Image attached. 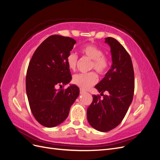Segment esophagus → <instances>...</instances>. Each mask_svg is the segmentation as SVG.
I'll return each mask as SVG.
<instances>
[{
    "label": "esophagus",
    "mask_w": 160,
    "mask_h": 160,
    "mask_svg": "<svg viewBox=\"0 0 160 160\" xmlns=\"http://www.w3.org/2000/svg\"><path fill=\"white\" fill-rule=\"evenodd\" d=\"M85 93V91L82 90V89H80V94H83V93Z\"/></svg>",
    "instance_id": "obj_1"
}]
</instances>
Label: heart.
<instances>
[{
  "instance_id": "b5f03b06",
  "label": "heart",
  "mask_w": 160,
  "mask_h": 160,
  "mask_svg": "<svg viewBox=\"0 0 160 160\" xmlns=\"http://www.w3.org/2000/svg\"><path fill=\"white\" fill-rule=\"evenodd\" d=\"M83 55L92 60L91 69H94L100 75H103L108 71L109 66V60L107 56L103 55V51L100 47L95 45L89 44L85 45L81 49ZM67 64L69 68L75 71L78 62V57L74 52H71L67 55ZM98 77L95 72L88 73H81L75 75L72 81L82 89H88L91 86L97 83Z\"/></svg>"
}]
</instances>
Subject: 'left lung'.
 Wrapping results in <instances>:
<instances>
[{
  "mask_svg": "<svg viewBox=\"0 0 160 160\" xmlns=\"http://www.w3.org/2000/svg\"><path fill=\"white\" fill-rule=\"evenodd\" d=\"M105 42L111 48L112 65L104 78L95 86L103 99L93 95L87 111L91 126L102 132L114 129L122 122L134 93V71L129 53L112 37L105 38ZM104 91L109 94L103 95Z\"/></svg>",
  "mask_w": 160,
  "mask_h": 160,
  "instance_id": "1",
  "label": "left lung"
}]
</instances>
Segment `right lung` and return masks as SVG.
<instances>
[{
  "label": "right lung",
  "instance_id": "right-lung-1",
  "mask_svg": "<svg viewBox=\"0 0 160 160\" xmlns=\"http://www.w3.org/2000/svg\"><path fill=\"white\" fill-rule=\"evenodd\" d=\"M76 41L68 37L51 35L38 47L28 64L26 91L32 113L47 128L61 124L68 117L71 106L79 95V89L65 85L72 79L66 59Z\"/></svg>",
  "mask_w": 160,
  "mask_h": 160
}]
</instances>
